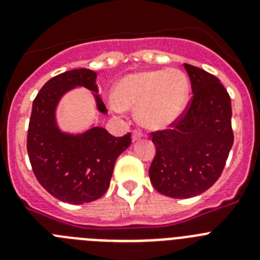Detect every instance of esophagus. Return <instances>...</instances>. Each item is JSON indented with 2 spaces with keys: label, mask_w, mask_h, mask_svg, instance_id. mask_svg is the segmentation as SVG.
<instances>
[{
  "label": "esophagus",
  "mask_w": 260,
  "mask_h": 260,
  "mask_svg": "<svg viewBox=\"0 0 260 260\" xmlns=\"http://www.w3.org/2000/svg\"><path fill=\"white\" fill-rule=\"evenodd\" d=\"M143 137V133L141 132V130H134V132H133V141H139V139H141V138Z\"/></svg>",
  "instance_id": "obj_1"
}]
</instances>
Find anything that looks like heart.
<instances>
[{"label":"heart","instance_id":"b5f03b06","mask_svg":"<svg viewBox=\"0 0 260 260\" xmlns=\"http://www.w3.org/2000/svg\"><path fill=\"white\" fill-rule=\"evenodd\" d=\"M189 89L187 77L178 69L139 71L117 83L112 105L116 110L137 108L142 125L164 128L183 113Z\"/></svg>","mask_w":260,"mask_h":260}]
</instances>
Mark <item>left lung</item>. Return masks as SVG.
Segmentation results:
<instances>
[{"instance_id": "obj_1", "label": "left lung", "mask_w": 260, "mask_h": 260, "mask_svg": "<svg viewBox=\"0 0 260 260\" xmlns=\"http://www.w3.org/2000/svg\"><path fill=\"white\" fill-rule=\"evenodd\" d=\"M192 96L169 128L151 133L150 180L160 194L191 198L221 176L233 146L231 96L215 75L185 63Z\"/></svg>"}]
</instances>
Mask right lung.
<instances>
[{
    "mask_svg": "<svg viewBox=\"0 0 260 260\" xmlns=\"http://www.w3.org/2000/svg\"><path fill=\"white\" fill-rule=\"evenodd\" d=\"M95 71L75 69L56 75L43 86L32 104L27 134V152L34 174L54 198L70 204L93 202L105 194L114 162L132 144V134L116 138L103 127L83 134L59 132L56 107L69 89L83 86L95 92L98 109L107 113L98 95Z\"/></svg>",
    "mask_w": 260,
    "mask_h": 260,
    "instance_id": "add662e5",
    "label": "right lung"
}]
</instances>
